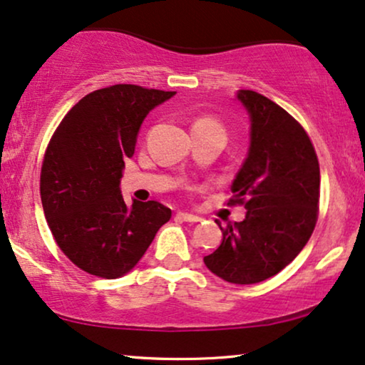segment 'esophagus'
<instances>
[{"label":"esophagus","instance_id":"obj_1","mask_svg":"<svg viewBox=\"0 0 365 365\" xmlns=\"http://www.w3.org/2000/svg\"><path fill=\"white\" fill-rule=\"evenodd\" d=\"M177 219L183 220V222H198V220H200V217L193 215V214H187V212H178Z\"/></svg>","mask_w":365,"mask_h":365}]
</instances>
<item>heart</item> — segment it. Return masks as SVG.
Wrapping results in <instances>:
<instances>
[{
    "label": "heart",
    "mask_w": 365,
    "mask_h": 365,
    "mask_svg": "<svg viewBox=\"0 0 365 365\" xmlns=\"http://www.w3.org/2000/svg\"><path fill=\"white\" fill-rule=\"evenodd\" d=\"M192 129H217V131H222L224 133L222 124H220L219 121H215L214 118H209V116L197 118L195 121H193V124H192Z\"/></svg>",
    "instance_id": "b5f03b06"
}]
</instances>
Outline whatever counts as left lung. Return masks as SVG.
I'll list each match as a JSON object with an SVG mask.
<instances>
[{
    "instance_id": "obj_1",
    "label": "left lung",
    "mask_w": 365,
    "mask_h": 365,
    "mask_svg": "<svg viewBox=\"0 0 365 365\" xmlns=\"http://www.w3.org/2000/svg\"><path fill=\"white\" fill-rule=\"evenodd\" d=\"M237 99L251 118V146L234 178L230 205L246 219L227 224L222 242L204 257L212 273L234 284L278 274L299 255L318 219L320 165L313 143L292 114L255 91Z\"/></svg>"
}]
</instances>
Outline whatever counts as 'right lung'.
I'll return each mask as SVG.
<instances>
[{"instance_id": "right-lung-1", "label": "right lung", "mask_w": 365, "mask_h": 365, "mask_svg": "<svg viewBox=\"0 0 365 365\" xmlns=\"http://www.w3.org/2000/svg\"><path fill=\"white\" fill-rule=\"evenodd\" d=\"M173 91L116 84L82 98L45 150L40 195L52 236L77 267L114 279L138 264L172 217L160 202H124V160L135 153L143 119Z\"/></svg>"}]
</instances>
